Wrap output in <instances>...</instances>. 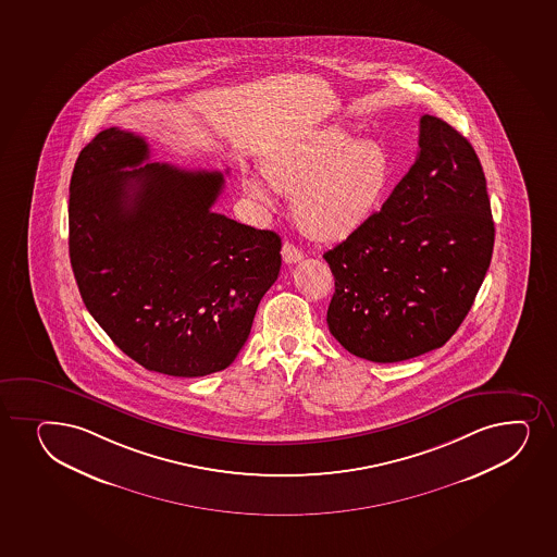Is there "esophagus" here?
<instances>
[{
    "label": "esophagus",
    "instance_id": "1",
    "mask_svg": "<svg viewBox=\"0 0 557 557\" xmlns=\"http://www.w3.org/2000/svg\"><path fill=\"white\" fill-rule=\"evenodd\" d=\"M282 256L285 263L293 264L304 259V251L298 250L294 244L285 243L283 244Z\"/></svg>",
    "mask_w": 557,
    "mask_h": 557
}]
</instances>
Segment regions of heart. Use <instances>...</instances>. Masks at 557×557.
Wrapping results in <instances>:
<instances>
[{"instance_id":"heart-1","label":"heart","mask_w":557,"mask_h":557,"mask_svg":"<svg viewBox=\"0 0 557 557\" xmlns=\"http://www.w3.org/2000/svg\"><path fill=\"white\" fill-rule=\"evenodd\" d=\"M393 166L374 140H356L343 127H325L283 148L264 163L274 190L294 196L301 230L319 240H338L357 232L380 206ZM259 201L269 193L256 177L244 182Z\"/></svg>"}]
</instances>
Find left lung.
<instances>
[{
    "instance_id": "left-lung-1",
    "label": "left lung",
    "mask_w": 557,
    "mask_h": 557,
    "mask_svg": "<svg viewBox=\"0 0 557 557\" xmlns=\"http://www.w3.org/2000/svg\"><path fill=\"white\" fill-rule=\"evenodd\" d=\"M494 222L474 148L437 116L382 211L324 259L335 277L327 325L346 350L398 363L457 332L487 274Z\"/></svg>"
}]
</instances>
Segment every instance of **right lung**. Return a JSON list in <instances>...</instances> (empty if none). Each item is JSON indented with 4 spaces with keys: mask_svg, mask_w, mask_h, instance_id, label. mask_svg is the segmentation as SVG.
I'll return each mask as SVG.
<instances>
[{
    "mask_svg": "<svg viewBox=\"0 0 557 557\" xmlns=\"http://www.w3.org/2000/svg\"><path fill=\"white\" fill-rule=\"evenodd\" d=\"M135 133L109 127L75 161L70 263L88 313L145 369H227L282 267V238L211 207L224 174L148 163ZM132 168V171H125Z\"/></svg>",
    "mask_w": 557,
    "mask_h": 557,
    "instance_id": "obj_1",
    "label": "right lung"
}]
</instances>
